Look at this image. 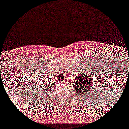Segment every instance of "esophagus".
<instances>
[{
  "label": "esophagus",
  "instance_id": "1",
  "mask_svg": "<svg viewBox=\"0 0 129 129\" xmlns=\"http://www.w3.org/2000/svg\"><path fill=\"white\" fill-rule=\"evenodd\" d=\"M63 83H64V82H63Z\"/></svg>",
  "mask_w": 129,
  "mask_h": 129
}]
</instances>
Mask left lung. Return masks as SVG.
<instances>
[{
	"mask_svg": "<svg viewBox=\"0 0 129 129\" xmlns=\"http://www.w3.org/2000/svg\"><path fill=\"white\" fill-rule=\"evenodd\" d=\"M90 75L83 71L78 73L74 85L75 90L77 94L80 95H84L91 89V88H92V77Z\"/></svg>",
	"mask_w": 129,
	"mask_h": 129,
	"instance_id": "left-lung-1",
	"label": "left lung"
}]
</instances>
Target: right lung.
<instances>
[{
	"label": "right lung",
	"mask_w": 129,
	"mask_h": 129,
	"mask_svg": "<svg viewBox=\"0 0 129 129\" xmlns=\"http://www.w3.org/2000/svg\"><path fill=\"white\" fill-rule=\"evenodd\" d=\"M44 82H43V87H42V89H43V90H44V92H46V91H49V90L51 89V86H50V85H49L48 84V83H47V82H46V80H44V81H43ZM45 88V89L44 90V89ZM46 93V92H45Z\"/></svg>",
	"instance_id": "1"
}]
</instances>
